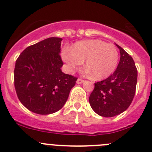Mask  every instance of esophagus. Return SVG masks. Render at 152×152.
<instances>
[{
    "label": "esophagus",
    "mask_w": 152,
    "mask_h": 152,
    "mask_svg": "<svg viewBox=\"0 0 152 152\" xmlns=\"http://www.w3.org/2000/svg\"><path fill=\"white\" fill-rule=\"evenodd\" d=\"M83 82H84V80L82 79H79V78L77 79V80H76V83H77V84H82Z\"/></svg>",
    "instance_id": "1"
}]
</instances>
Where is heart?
I'll list each match as a JSON object with an SVG mask.
<instances>
[{
  "label": "heart",
  "instance_id": "heart-1",
  "mask_svg": "<svg viewBox=\"0 0 152 152\" xmlns=\"http://www.w3.org/2000/svg\"><path fill=\"white\" fill-rule=\"evenodd\" d=\"M61 57L70 73L78 69L85 61V67L91 78L102 80L110 76L116 69L119 52L113 44H107L99 39H89L76 42L71 50H63Z\"/></svg>",
  "mask_w": 152,
  "mask_h": 152
}]
</instances>
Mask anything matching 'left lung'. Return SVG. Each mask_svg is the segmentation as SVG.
Masks as SVG:
<instances>
[{"label": "left lung", "mask_w": 152, "mask_h": 152, "mask_svg": "<svg viewBox=\"0 0 152 152\" xmlns=\"http://www.w3.org/2000/svg\"><path fill=\"white\" fill-rule=\"evenodd\" d=\"M120 59L114 73L108 78L95 83L89 96L91 108L104 117H112L125 111L136 93L137 69L132 57L116 44Z\"/></svg>", "instance_id": "obj_1"}]
</instances>
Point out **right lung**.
I'll use <instances>...</instances> for the list:
<instances>
[{
	"label": "right lung",
	"instance_id": "add662e5",
	"mask_svg": "<svg viewBox=\"0 0 152 152\" xmlns=\"http://www.w3.org/2000/svg\"><path fill=\"white\" fill-rule=\"evenodd\" d=\"M61 38L51 37L26 48L16 61L14 85L30 111L48 115L62 108L77 78L63 73Z\"/></svg>",
	"mask_w": 152,
	"mask_h": 152
}]
</instances>
